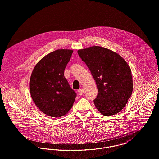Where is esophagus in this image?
<instances>
[{
    "mask_svg": "<svg viewBox=\"0 0 159 159\" xmlns=\"http://www.w3.org/2000/svg\"><path fill=\"white\" fill-rule=\"evenodd\" d=\"M78 93L80 96H82L83 94V93H84V89H81L78 90Z\"/></svg>",
    "mask_w": 159,
    "mask_h": 159,
    "instance_id": "1",
    "label": "esophagus"
}]
</instances>
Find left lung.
<instances>
[{
  "instance_id": "left-lung-1",
  "label": "left lung",
  "mask_w": 159,
  "mask_h": 159,
  "mask_svg": "<svg viewBox=\"0 0 159 159\" xmlns=\"http://www.w3.org/2000/svg\"><path fill=\"white\" fill-rule=\"evenodd\" d=\"M78 53L96 81L98 93L94 102L96 108L106 116L119 113L133 92L128 64L118 53L99 46L80 49Z\"/></svg>"
}]
</instances>
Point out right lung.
<instances>
[{"mask_svg": "<svg viewBox=\"0 0 159 159\" xmlns=\"http://www.w3.org/2000/svg\"><path fill=\"white\" fill-rule=\"evenodd\" d=\"M72 50L58 49L43 57L34 68L30 81L31 98L39 109L54 118L71 108L76 94L64 76Z\"/></svg>", "mask_w": 159, "mask_h": 159, "instance_id": "1", "label": "right lung"}]
</instances>
